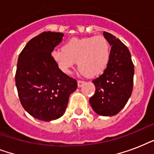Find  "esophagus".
<instances>
[{"label":"esophagus","instance_id":"34e87169","mask_svg":"<svg viewBox=\"0 0 154 154\" xmlns=\"http://www.w3.org/2000/svg\"><path fill=\"white\" fill-rule=\"evenodd\" d=\"M85 84V82H84V81H82V80H79V81L77 82V85H78V87L83 86Z\"/></svg>","mask_w":154,"mask_h":154}]
</instances>
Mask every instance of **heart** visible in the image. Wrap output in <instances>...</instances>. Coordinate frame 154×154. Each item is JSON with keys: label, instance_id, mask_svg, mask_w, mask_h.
<instances>
[{"label": "heart", "instance_id": "b5f03b06", "mask_svg": "<svg viewBox=\"0 0 154 154\" xmlns=\"http://www.w3.org/2000/svg\"><path fill=\"white\" fill-rule=\"evenodd\" d=\"M52 57L65 73H70L75 62L84 75L97 77L106 69L110 59V45L103 36L72 38L63 46L54 49Z\"/></svg>", "mask_w": 154, "mask_h": 154}]
</instances>
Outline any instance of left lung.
<instances>
[{"instance_id":"obj_1","label":"left lung","mask_w":154,"mask_h":154,"mask_svg":"<svg viewBox=\"0 0 154 154\" xmlns=\"http://www.w3.org/2000/svg\"><path fill=\"white\" fill-rule=\"evenodd\" d=\"M103 34L112 46L110 59L104 72L93 81L96 90L89 103L96 113L109 117L117 114L131 96L134 65L129 49L119 39L107 32Z\"/></svg>"}]
</instances>
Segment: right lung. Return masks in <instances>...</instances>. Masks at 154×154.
Instances as JSON below:
<instances>
[{
  "mask_svg": "<svg viewBox=\"0 0 154 154\" xmlns=\"http://www.w3.org/2000/svg\"><path fill=\"white\" fill-rule=\"evenodd\" d=\"M61 32H44L28 42L19 55L15 82L25 111L41 121L60 117L77 81L61 71L51 53L62 41Z\"/></svg>",
  "mask_w": 154,
  "mask_h": 154,
  "instance_id": "add662e5",
  "label": "right lung"
}]
</instances>
